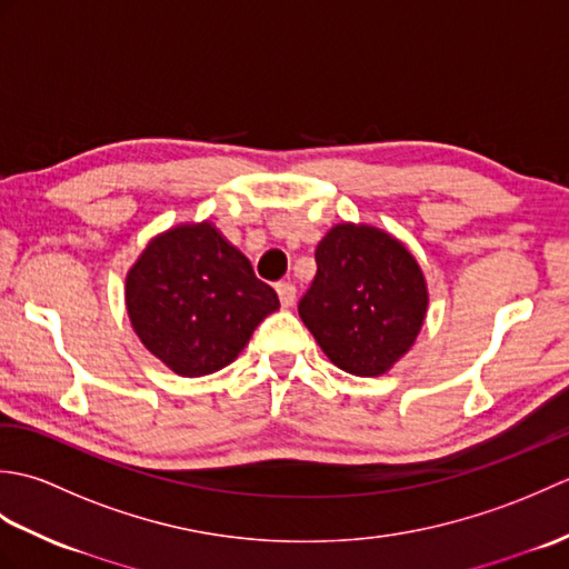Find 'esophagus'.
I'll return each instance as SVG.
<instances>
[{
  "instance_id": "esophagus-1",
  "label": "esophagus",
  "mask_w": 569,
  "mask_h": 569,
  "mask_svg": "<svg viewBox=\"0 0 569 569\" xmlns=\"http://www.w3.org/2000/svg\"><path fill=\"white\" fill-rule=\"evenodd\" d=\"M276 293H278V300H281L283 308H291L296 303V286L291 281L276 283Z\"/></svg>"
}]
</instances>
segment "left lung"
<instances>
[{
    "instance_id": "obj_1",
    "label": "left lung",
    "mask_w": 569,
    "mask_h": 569,
    "mask_svg": "<svg viewBox=\"0 0 569 569\" xmlns=\"http://www.w3.org/2000/svg\"><path fill=\"white\" fill-rule=\"evenodd\" d=\"M316 261L300 320L335 367L381 377L410 352L428 316L418 259L386 229L340 222L320 239Z\"/></svg>"
}]
</instances>
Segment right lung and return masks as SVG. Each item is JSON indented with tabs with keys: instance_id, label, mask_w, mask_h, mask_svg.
I'll return each instance as SVG.
<instances>
[{
	"instance_id": "obj_1",
	"label": "right lung",
	"mask_w": 569,
	"mask_h": 569,
	"mask_svg": "<svg viewBox=\"0 0 569 569\" xmlns=\"http://www.w3.org/2000/svg\"><path fill=\"white\" fill-rule=\"evenodd\" d=\"M124 303L141 345L178 377H208L249 345L278 296L212 222L156 234L127 271Z\"/></svg>"
}]
</instances>
